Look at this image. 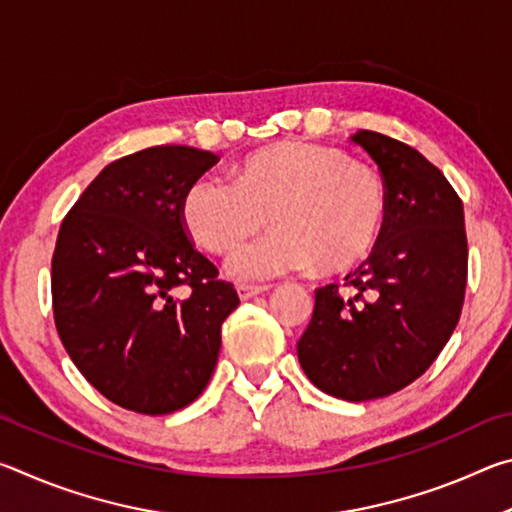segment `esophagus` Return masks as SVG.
<instances>
[{
  "instance_id": "34e87169",
  "label": "esophagus",
  "mask_w": 512,
  "mask_h": 512,
  "mask_svg": "<svg viewBox=\"0 0 512 512\" xmlns=\"http://www.w3.org/2000/svg\"><path fill=\"white\" fill-rule=\"evenodd\" d=\"M266 287H248V284H239L237 287V296L239 300H253L257 296H262Z\"/></svg>"
}]
</instances>
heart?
<instances>
[{"label": "heart", "mask_w": 512, "mask_h": 512, "mask_svg": "<svg viewBox=\"0 0 512 512\" xmlns=\"http://www.w3.org/2000/svg\"><path fill=\"white\" fill-rule=\"evenodd\" d=\"M198 246L230 255L268 223L275 232L232 259L239 280L318 268L339 275L357 268L379 244L388 192L379 173L334 146L284 140L248 153L235 176L196 178L180 205Z\"/></svg>", "instance_id": "obj_1"}]
</instances>
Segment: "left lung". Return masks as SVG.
Returning <instances> with one entry per match:
<instances>
[{
	"mask_svg": "<svg viewBox=\"0 0 512 512\" xmlns=\"http://www.w3.org/2000/svg\"><path fill=\"white\" fill-rule=\"evenodd\" d=\"M350 140L384 178L386 228L345 275L348 291H316L298 359L323 393L366 402L402 391L445 348L463 309L467 237L461 198L420 151L375 131Z\"/></svg>",
	"mask_w": 512,
	"mask_h": 512,
	"instance_id": "8db88e82",
	"label": "left lung"
}]
</instances>
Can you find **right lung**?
<instances>
[{"instance_id": "obj_1", "label": "right lung", "mask_w": 512, "mask_h": 512, "mask_svg": "<svg viewBox=\"0 0 512 512\" xmlns=\"http://www.w3.org/2000/svg\"><path fill=\"white\" fill-rule=\"evenodd\" d=\"M216 162L194 146L126 155L60 225L51 259L58 336L81 375L128 411L192 404L212 379L223 320L239 305L180 214L187 187Z\"/></svg>"}]
</instances>
